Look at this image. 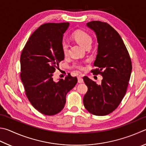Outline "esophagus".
Wrapping results in <instances>:
<instances>
[{"mask_svg":"<svg viewBox=\"0 0 146 146\" xmlns=\"http://www.w3.org/2000/svg\"><path fill=\"white\" fill-rule=\"evenodd\" d=\"M78 83H82V82H84L82 75H79L78 76Z\"/></svg>","mask_w":146,"mask_h":146,"instance_id":"34e87169","label":"esophagus"}]
</instances>
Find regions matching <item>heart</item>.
<instances>
[{"label":"heart","mask_w":146,"mask_h":146,"mask_svg":"<svg viewBox=\"0 0 146 146\" xmlns=\"http://www.w3.org/2000/svg\"><path fill=\"white\" fill-rule=\"evenodd\" d=\"M73 38L78 43L84 46L86 48L89 44L92 43V38L88 33L82 30H78L75 31L73 34ZM62 52L64 55H67L68 53V47L67 44L63 43L62 44ZM73 68L78 70H82L84 69V66L80 62H75L73 64Z\"/></svg>","instance_id":"heart-1"}]
</instances>
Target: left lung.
Returning a JSON list of instances; mask_svg holds the SVG:
<instances>
[{
	"label": "left lung",
	"mask_w": 146,
	"mask_h": 146,
	"mask_svg": "<svg viewBox=\"0 0 146 146\" xmlns=\"http://www.w3.org/2000/svg\"><path fill=\"white\" fill-rule=\"evenodd\" d=\"M87 26L96 34L98 54L94 66L98 68L91 71L103 76L102 84L84 76L88 87L83 102L85 108L92 114L106 115L120 104L130 78L132 65L129 53L121 37L108 23L92 21Z\"/></svg>",
	"instance_id": "left-lung-1"
}]
</instances>
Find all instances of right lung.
I'll return each instance as SVG.
<instances>
[{"label":"right lung","instance_id":"add662e5","mask_svg":"<svg viewBox=\"0 0 146 146\" xmlns=\"http://www.w3.org/2000/svg\"><path fill=\"white\" fill-rule=\"evenodd\" d=\"M70 23H48L29 38L20 56V77L32 105L44 115L57 114L64 107L66 96L77 83L70 74L55 82L52 76L64 60L63 34Z\"/></svg>","mask_w":146,"mask_h":146}]
</instances>
